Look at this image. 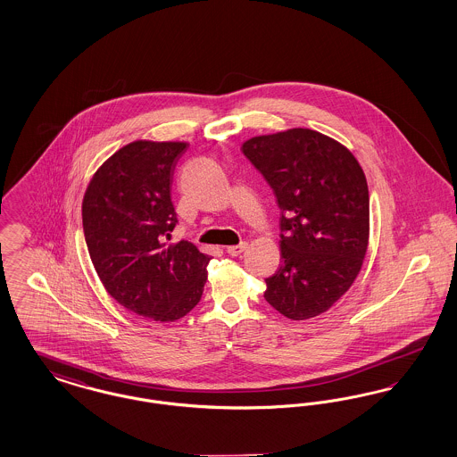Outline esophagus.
Segmentation results:
<instances>
[{
  "label": "esophagus",
  "instance_id": "esophagus-1",
  "mask_svg": "<svg viewBox=\"0 0 457 457\" xmlns=\"http://www.w3.org/2000/svg\"><path fill=\"white\" fill-rule=\"evenodd\" d=\"M246 248V243H239V245H233V246H228L226 252L231 255V257H238Z\"/></svg>",
  "mask_w": 457,
  "mask_h": 457
}]
</instances>
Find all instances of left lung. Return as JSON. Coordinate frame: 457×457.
<instances>
[{
    "mask_svg": "<svg viewBox=\"0 0 457 457\" xmlns=\"http://www.w3.org/2000/svg\"><path fill=\"white\" fill-rule=\"evenodd\" d=\"M281 209V259L267 303L291 320L327 312L354 283L367 255L370 198L356 157L310 129L259 135L241 145Z\"/></svg>",
    "mask_w": 457,
    "mask_h": 457,
    "instance_id": "8db88e82",
    "label": "left lung"
}]
</instances>
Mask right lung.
Returning <instances> with one entry per match:
<instances>
[{
	"instance_id": "add662e5",
	"label": "right lung",
	"mask_w": 457,
	"mask_h": 457,
	"mask_svg": "<svg viewBox=\"0 0 457 457\" xmlns=\"http://www.w3.org/2000/svg\"><path fill=\"white\" fill-rule=\"evenodd\" d=\"M187 142L135 140L94 173L82 202L88 255L109 295L133 313L174 322L198 302L209 255L170 243L176 161Z\"/></svg>"
}]
</instances>
